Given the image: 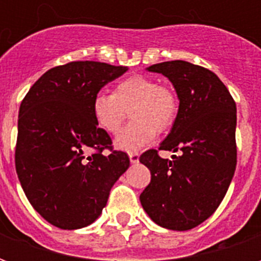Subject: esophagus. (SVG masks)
<instances>
[{"mask_svg":"<svg viewBox=\"0 0 261 261\" xmlns=\"http://www.w3.org/2000/svg\"><path fill=\"white\" fill-rule=\"evenodd\" d=\"M128 158H130L131 164H138V161H140V155L136 152H131L128 153Z\"/></svg>","mask_w":261,"mask_h":261,"instance_id":"esophagus-1","label":"esophagus"}]
</instances>
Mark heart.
<instances>
[{"mask_svg": "<svg viewBox=\"0 0 261 261\" xmlns=\"http://www.w3.org/2000/svg\"><path fill=\"white\" fill-rule=\"evenodd\" d=\"M128 110L134 121L116 138V147L136 152L155 140L156 130L162 133L173 125L179 102L175 92L156 80L133 75L119 82L113 93H97L92 103L93 117L109 134L119 133Z\"/></svg>", "mask_w": 261, "mask_h": 261, "instance_id": "1", "label": "heart"}]
</instances>
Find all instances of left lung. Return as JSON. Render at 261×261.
I'll list each match as a JSON object with an SVG mask.
<instances>
[{"mask_svg":"<svg viewBox=\"0 0 261 261\" xmlns=\"http://www.w3.org/2000/svg\"><path fill=\"white\" fill-rule=\"evenodd\" d=\"M165 75L179 97V112L159 149L180 152L173 161L156 149L140 156L151 183L140 196L155 224L189 230L210 218L228 192L236 169V103L213 71L189 61L148 67Z\"/></svg>","mask_w":261,"mask_h":261,"instance_id":"left-lung-1","label":"left lung"}]
</instances>
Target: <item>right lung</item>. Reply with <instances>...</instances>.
Masks as SVG:
<instances>
[{
  "label": "right lung",
  "instance_id": "1",
  "mask_svg": "<svg viewBox=\"0 0 261 261\" xmlns=\"http://www.w3.org/2000/svg\"><path fill=\"white\" fill-rule=\"evenodd\" d=\"M123 65L72 61L39 78L20 103L16 173L32 207L60 229L95 222L110 190L130 166L97 127L92 103ZM109 149V153L104 149Z\"/></svg>",
  "mask_w": 261,
  "mask_h": 261
}]
</instances>
